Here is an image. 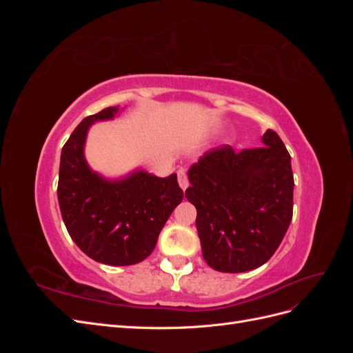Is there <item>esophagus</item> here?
Here are the masks:
<instances>
[{"label": "esophagus", "instance_id": "obj_1", "mask_svg": "<svg viewBox=\"0 0 353 353\" xmlns=\"http://www.w3.org/2000/svg\"><path fill=\"white\" fill-rule=\"evenodd\" d=\"M178 183H179V187L185 191V188L188 187V179H187L185 169H179L178 170Z\"/></svg>", "mask_w": 353, "mask_h": 353}]
</instances>
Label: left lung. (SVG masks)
Returning <instances> with one entry per match:
<instances>
[{
  "label": "left lung",
  "mask_w": 353,
  "mask_h": 353,
  "mask_svg": "<svg viewBox=\"0 0 353 353\" xmlns=\"http://www.w3.org/2000/svg\"><path fill=\"white\" fill-rule=\"evenodd\" d=\"M185 197L197 209L203 258L221 272H245L268 262L293 216L292 159L268 130L262 147L239 153L221 145L188 170Z\"/></svg>",
  "instance_id": "8db88e82"
}]
</instances>
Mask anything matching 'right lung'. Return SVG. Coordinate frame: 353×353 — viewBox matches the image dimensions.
I'll use <instances>...</instances> for the list:
<instances>
[{
    "label": "right lung",
    "mask_w": 353,
    "mask_h": 353,
    "mask_svg": "<svg viewBox=\"0 0 353 353\" xmlns=\"http://www.w3.org/2000/svg\"><path fill=\"white\" fill-rule=\"evenodd\" d=\"M119 105L85 117L60 156L57 197L69 236L91 259L126 266L150 254L170 213L184 197L176 174L160 178L138 168L105 178L85 159V143L95 122L119 116Z\"/></svg>",
    "instance_id": "obj_1"
}]
</instances>
